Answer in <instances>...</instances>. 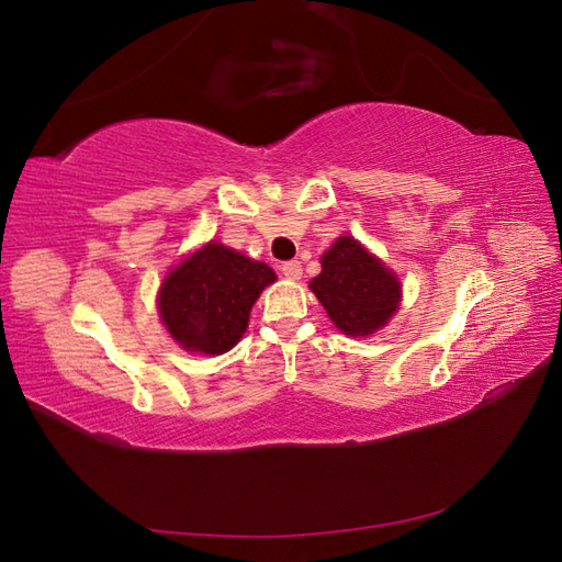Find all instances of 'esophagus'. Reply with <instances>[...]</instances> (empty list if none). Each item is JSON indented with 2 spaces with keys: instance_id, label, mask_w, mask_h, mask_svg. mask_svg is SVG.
I'll return each mask as SVG.
<instances>
[{
  "instance_id": "1",
  "label": "esophagus",
  "mask_w": 562,
  "mask_h": 562,
  "mask_svg": "<svg viewBox=\"0 0 562 562\" xmlns=\"http://www.w3.org/2000/svg\"><path fill=\"white\" fill-rule=\"evenodd\" d=\"M281 271H283V277L285 279H300L302 277V265L297 262V260H291V262H283L281 265Z\"/></svg>"
}]
</instances>
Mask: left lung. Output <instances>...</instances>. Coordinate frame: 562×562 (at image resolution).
<instances>
[{
	"label": "left lung",
	"instance_id": "left-lung-1",
	"mask_svg": "<svg viewBox=\"0 0 562 562\" xmlns=\"http://www.w3.org/2000/svg\"><path fill=\"white\" fill-rule=\"evenodd\" d=\"M321 267L310 288L345 335L375 333L396 312L401 283L394 271L351 236H339L321 258Z\"/></svg>",
	"mask_w": 562,
	"mask_h": 562
}]
</instances>
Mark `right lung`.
<instances>
[{
    "label": "right lung",
    "mask_w": 562,
    "mask_h": 562,
    "mask_svg": "<svg viewBox=\"0 0 562 562\" xmlns=\"http://www.w3.org/2000/svg\"><path fill=\"white\" fill-rule=\"evenodd\" d=\"M274 269L209 244L180 262L161 285L159 314L187 351L225 353L248 328V316Z\"/></svg>",
    "instance_id": "add662e5"
}]
</instances>
